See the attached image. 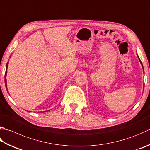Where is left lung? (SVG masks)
Masks as SVG:
<instances>
[{"mask_svg": "<svg viewBox=\"0 0 150 150\" xmlns=\"http://www.w3.org/2000/svg\"><path fill=\"white\" fill-rule=\"evenodd\" d=\"M137 57H138V59H139V61H140V63H141V64H142V68H143V65H142V62H141V61H140V59L139 57H138V55H137ZM143 69H144V68H143Z\"/></svg>", "mask_w": 150, "mask_h": 150, "instance_id": "1", "label": "left lung"}]
</instances>
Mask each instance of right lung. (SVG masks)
I'll use <instances>...</instances> for the list:
<instances>
[{
	"mask_svg": "<svg viewBox=\"0 0 150 150\" xmlns=\"http://www.w3.org/2000/svg\"><path fill=\"white\" fill-rule=\"evenodd\" d=\"M8 62L7 64H6V73H5V80H4V81H5L6 88V89H7V84H6L7 81H6V73H7V69H8ZM48 111H49V110H48Z\"/></svg>",
	"mask_w": 150,
	"mask_h": 150,
	"instance_id": "1",
	"label": "right lung"
}]
</instances>
